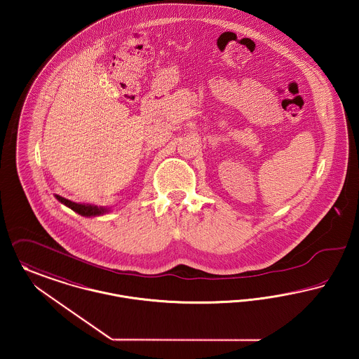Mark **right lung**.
Wrapping results in <instances>:
<instances>
[{
  "mask_svg": "<svg viewBox=\"0 0 359 359\" xmlns=\"http://www.w3.org/2000/svg\"><path fill=\"white\" fill-rule=\"evenodd\" d=\"M57 201H60L63 205L66 207L72 208L74 212H76L78 215L81 216H85V217H90V216H101V215H105L111 210V208L107 207H95V205H85V204H78L74 201H70L67 198H63L60 196H55Z\"/></svg>",
  "mask_w": 359,
  "mask_h": 359,
  "instance_id": "1",
  "label": "right lung"
}]
</instances>
